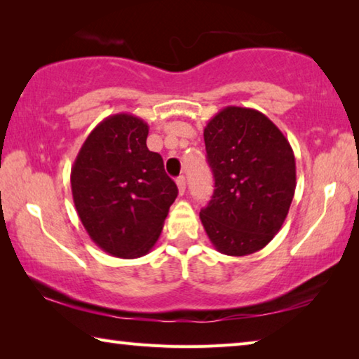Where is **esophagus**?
<instances>
[{
  "instance_id": "1",
  "label": "esophagus",
  "mask_w": 359,
  "mask_h": 359,
  "mask_svg": "<svg viewBox=\"0 0 359 359\" xmlns=\"http://www.w3.org/2000/svg\"><path fill=\"white\" fill-rule=\"evenodd\" d=\"M175 184H177L179 193H180V194H184V193H185V188H187V182H185V177H184V175H179V177L175 179Z\"/></svg>"
}]
</instances>
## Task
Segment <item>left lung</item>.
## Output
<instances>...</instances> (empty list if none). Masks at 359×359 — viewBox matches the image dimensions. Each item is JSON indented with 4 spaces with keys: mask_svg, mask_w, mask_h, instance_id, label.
I'll return each mask as SVG.
<instances>
[{
    "mask_svg": "<svg viewBox=\"0 0 359 359\" xmlns=\"http://www.w3.org/2000/svg\"><path fill=\"white\" fill-rule=\"evenodd\" d=\"M204 142L215 190L199 218L212 245L229 257L261 250L280 231L294 196L288 139L259 111L228 106L205 125Z\"/></svg>",
    "mask_w": 359,
    "mask_h": 359,
    "instance_id": "obj_1",
    "label": "left lung"
}]
</instances>
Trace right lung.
<instances>
[{"mask_svg": "<svg viewBox=\"0 0 359 359\" xmlns=\"http://www.w3.org/2000/svg\"><path fill=\"white\" fill-rule=\"evenodd\" d=\"M147 136L142 118L109 115L85 139L71 168L72 199L83 228L117 258L149 253L179 193L161 155L147 149Z\"/></svg>", "mask_w": 359, "mask_h": 359, "instance_id": "right-lung-1", "label": "right lung"}]
</instances>
